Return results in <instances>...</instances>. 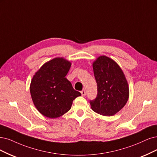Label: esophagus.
I'll use <instances>...</instances> for the list:
<instances>
[{
  "label": "esophagus",
  "instance_id": "1",
  "mask_svg": "<svg viewBox=\"0 0 157 157\" xmlns=\"http://www.w3.org/2000/svg\"><path fill=\"white\" fill-rule=\"evenodd\" d=\"M81 93H82V96H85L86 95V91H85V90H83L81 91Z\"/></svg>",
  "mask_w": 157,
  "mask_h": 157
}]
</instances>
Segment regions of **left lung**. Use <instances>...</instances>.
Segmentation results:
<instances>
[{"instance_id":"8db88e82","label":"left lung","mask_w":157,"mask_h":157,"mask_svg":"<svg viewBox=\"0 0 157 157\" xmlns=\"http://www.w3.org/2000/svg\"><path fill=\"white\" fill-rule=\"evenodd\" d=\"M92 66L98 93L94 100H90L91 108L100 114L113 116L128 100L129 90L125 75L117 63L105 56L98 57Z\"/></svg>"}]
</instances>
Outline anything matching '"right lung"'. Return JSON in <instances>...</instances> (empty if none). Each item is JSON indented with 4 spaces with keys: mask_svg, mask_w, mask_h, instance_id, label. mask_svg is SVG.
Segmentation results:
<instances>
[{
    "mask_svg": "<svg viewBox=\"0 0 157 157\" xmlns=\"http://www.w3.org/2000/svg\"><path fill=\"white\" fill-rule=\"evenodd\" d=\"M71 63L57 57L46 63L33 75L30 85L33 102L44 117L56 118L67 113L81 93L65 78Z\"/></svg>",
    "mask_w": 157,
    "mask_h": 157,
    "instance_id": "obj_1",
    "label": "right lung"
}]
</instances>
